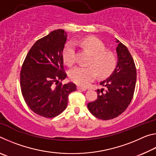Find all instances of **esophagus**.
<instances>
[{
  "label": "esophagus",
  "instance_id": "34e87169",
  "mask_svg": "<svg viewBox=\"0 0 156 156\" xmlns=\"http://www.w3.org/2000/svg\"><path fill=\"white\" fill-rule=\"evenodd\" d=\"M77 89H79V90H82V91H87V88H84V87H82L80 86H78L77 87Z\"/></svg>",
  "mask_w": 156,
  "mask_h": 156
}]
</instances>
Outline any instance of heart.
<instances>
[{"label":"heart","mask_w":156,"mask_h":156,"mask_svg":"<svg viewBox=\"0 0 156 156\" xmlns=\"http://www.w3.org/2000/svg\"><path fill=\"white\" fill-rule=\"evenodd\" d=\"M78 43L92 54L89 66H78L70 71L71 80L80 86L86 87L96 78H107L116 66L113 53L107 51L105 44L96 37L89 36L80 39ZM62 58L66 65L72 66L76 61V45L72 42L66 44L62 51Z\"/></svg>","instance_id":"obj_1"}]
</instances>
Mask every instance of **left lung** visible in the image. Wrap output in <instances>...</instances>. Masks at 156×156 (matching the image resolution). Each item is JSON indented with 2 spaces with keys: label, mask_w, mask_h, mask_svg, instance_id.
<instances>
[{
  "label": "left lung",
  "mask_w": 156,
  "mask_h": 156,
  "mask_svg": "<svg viewBox=\"0 0 156 156\" xmlns=\"http://www.w3.org/2000/svg\"><path fill=\"white\" fill-rule=\"evenodd\" d=\"M118 63L109 78L100 84L106 88L98 89V98L89 102L87 107L95 117L100 120L113 119L122 113L131 103L136 83V68L130 52L117 40Z\"/></svg>",
  "instance_id": "1"
}]
</instances>
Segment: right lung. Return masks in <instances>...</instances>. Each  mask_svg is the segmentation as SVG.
<instances>
[{"label": "right lung", "instance_id": "obj_1", "mask_svg": "<svg viewBox=\"0 0 156 156\" xmlns=\"http://www.w3.org/2000/svg\"><path fill=\"white\" fill-rule=\"evenodd\" d=\"M63 30L51 31L37 41L23 63L20 84L23 98L37 115L51 118L66 107L69 94L76 90L74 83L62 84L67 77L62 51L67 41Z\"/></svg>", "mask_w": 156, "mask_h": 156}]
</instances>
